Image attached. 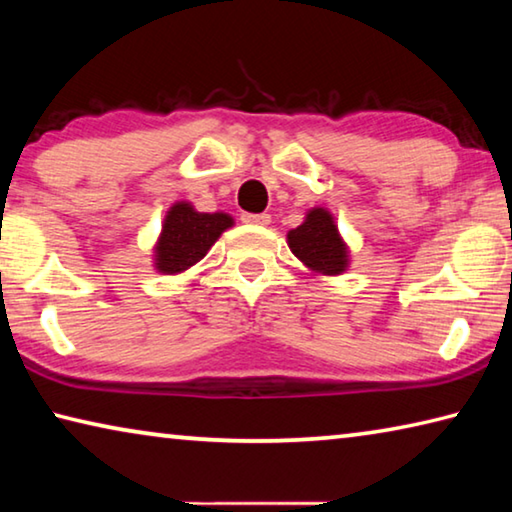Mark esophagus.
<instances>
[{
    "instance_id": "obj_1",
    "label": "esophagus",
    "mask_w": 512,
    "mask_h": 512,
    "mask_svg": "<svg viewBox=\"0 0 512 512\" xmlns=\"http://www.w3.org/2000/svg\"><path fill=\"white\" fill-rule=\"evenodd\" d=\"M241 221H244V223H250V225H268V223H271V216H268V214L244 212V214H241Z\"/></svg>"
}]
</instances>
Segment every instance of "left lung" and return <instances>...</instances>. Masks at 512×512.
<instances>
[{"instance_id": "8db88e82", "label": "left lung", "mask_w": 512, "mask_h": 512, "mask_svg": "<svg viewBox=\"0 0 512 512\" xmlns=\"http://www.w3.org/2000/svg\"><path fill=\"white\" fill-rule=\"evenodd\" d=\"M289 248L293 250V255L318 273H343L345 264H348L345 244L339 232H336L332 214L320 210V207L311 210L307 214V221L289 232Z\"/></svg>"}]
</instances>
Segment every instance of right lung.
Here are the masks:
<instances>
[{
    "instance_id": "obj_1",
    "label": "right lung",
    "mask_w": 512,
    "mask_h": 512,
    "mask_svg": "<svg viewBox=\"0 0 512 512\" xmlns=\"http://www.w3.org/2000/svg\"><path fill=\"white\" fill-rule=\"evenodd\" d=\"M230 225L232 219L228 214H203L187 203L173 205L164 219L160 244L155 248L158 268L162 273H180L201 262L214 241L221 237V232Z\"/></svg>"
}]
</instances>
